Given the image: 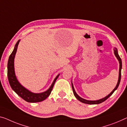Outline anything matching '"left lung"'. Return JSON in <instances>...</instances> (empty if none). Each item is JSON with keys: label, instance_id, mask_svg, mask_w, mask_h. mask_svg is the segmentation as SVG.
I'll return each instance as SVG.
<instances>
[{"label": "left lung", "instance_id": "8db88e82", "mask_svg": "<svg viewBox=\"0 0 127 127\" xmlns=\"http://www.w3.org/2000/svg\"><path fill=\"white\" fill-rule=\"evenodd\" d=\"M114 54L115 56H116V57L117 58V59L119 62V78H118V83H117V85L116 86V87H115V89L113 90L112 91V92H111L110 94H108L107 96H106V97H103L102 99H99V100H86V99H85L82 98V97H80L77 94V93L75 92L74 88V86H73V83H72V81H71V86H72V89H73V93H74V96H75L76 98H77L78 100H79L80 102H82L83 103H85V104H100V103H102L103 102H104L105 100H107V99L109 97H110L111 95L113 93H114V91L118 89V87L119 86V85L120 82V79H121V70H122V60H121L120 57H119V54H118V50H117V48H115L114 49Z\"/></svg>", "mask_w": 127, "mask_h": 127}]
</instances>
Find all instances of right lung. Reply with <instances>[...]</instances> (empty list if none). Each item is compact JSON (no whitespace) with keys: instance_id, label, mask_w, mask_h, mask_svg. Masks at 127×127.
<instances>
[{"instance_id":"1","label":"right lung","mask_w":127,"mask_h":127,"mask_svg":"<svg viewBox=\"0 0 127 127\" xmlns=\"http://www.w3.org/2000/svg\"><path fill=\"white\" fill-rule=\"evenodd\" d=\"M20 40H18V41L16 42L15 45L14 49L13 52H12L11 55L9 56L8 61L7 65V75L8 79L10 85L12 89L19 96H20L21 98H23L27 102L30 103H36L40 102L44 100L45 99L47 98L49 96L50 93L52 92V90L55 83L56 80L59 77L60 74L57 75V77L55 78L52 84L50 86V87L46 91L41 93H34L31 92V91L28 90V89L21 85L17 80L16 76L15 75V67H14V59L15 55H16L17 49L18 45L20 42Z\"/></svg>"}]
</instances>
